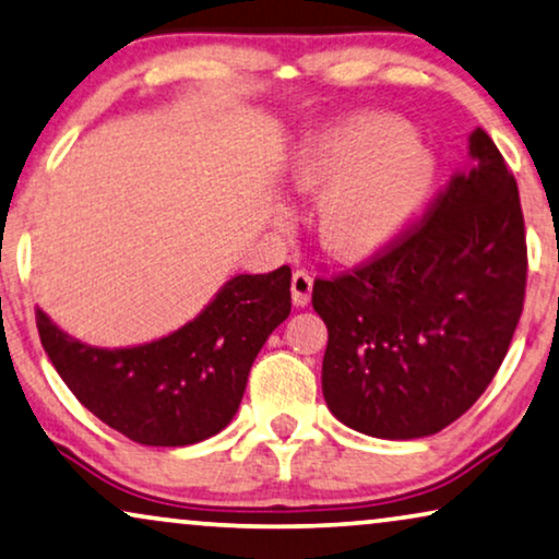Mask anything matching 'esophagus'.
Instances as JSON below:
<instances>
[{
	"label": "esophagus",
	"mask_w": 559,
	"mask_h": 559,
	"mask_svg": "<svg viewBox=\"0 0 559 559\" xmlns=\"http://www.w3.org/2000/svg\"><path fill=\"white\" fill-rule=\"evenodd\" d=\"M310 295H312V277H310V272L297 270L293 274V302L297 305V308H305V305L310 302Z\"/></svg>",
	"instance_id": "1"
}]
</instances>
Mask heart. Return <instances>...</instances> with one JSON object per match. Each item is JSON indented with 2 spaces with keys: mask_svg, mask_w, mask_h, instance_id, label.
Returning <instances> with one entry per match:
<instances>
[{
  "mask_svg": "<svg viewBox=\"0 0 559 559\" xmlns=\"http://www.w3.org/2000/svg\"><path fill=\"white\" fill-rule=\"evenodd\" d=\"M295 180L308 193H323V247L358 259L386 247L409 224L432 188L435 159L400 121L358 114L305 144Z\"/></svg>",
  "mask_w": 559,
  "mask_h": 559,
  "instance_id": "b5f03b06",
  "label": "heart"
}]
</instances>
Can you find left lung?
<instances>
[{"mask_svg":"<svg viewBox=\"0 0 559 559\" xmlns=\"http://www.w3.org/2000/svg\"><path fill=\"white\" fill-rule=\"evenodd\" d=\"M471 157L386 247L312 285L328 325V409L371 438H425L455 423L491 384L522 318L514 173L484 129L471 134Z\"/></svg>","mask_w":559,"mask_h":559,"instance_id":"1","label":"left lung"}]
</instances>
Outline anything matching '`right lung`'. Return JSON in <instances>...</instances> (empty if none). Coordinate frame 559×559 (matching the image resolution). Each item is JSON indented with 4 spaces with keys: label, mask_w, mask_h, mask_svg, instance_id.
<instances>
[{
    "label": "right lung",
    "mask_w": 559,
    "mask_h": 559,
    "mask_svg": "<svg viewBox=\"0 0 559 559\" xmlns=\"http://www.w3.org/2000/svg\"><path fill=\"white\" fill-rule=\"evenodd\" d=\"M289 266L239 274L195 320L134 348L68 338L37 308V333L60 379L83 407L140 445H193L224 430L239 409L251 364L293 308Z\"/></svg>",
    "instance_id": "1"
}]
</instances>
